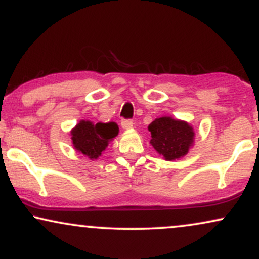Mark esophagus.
I'll list each match as a JSON object with an SVG mask.
<instances>
[{
	"instance_id": "34e87169",
	"label": "esophagus",
	"mask_w": 259,
	"mask_h": 259,
	"mask_svg": "<svg viewBox=\"0 0 259 259\" xmlns=\"http://www.w3.org/2000/svg\"><path fill=\"white\" fill-rule=\"evenodd\" d=\"M133 125H134V123H133L132 120H129V119H123V120H121V126H123V129L129 130V129H132Z\"/></svg>"
}]
</instances>
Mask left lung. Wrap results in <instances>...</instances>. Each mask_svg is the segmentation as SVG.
<instances>
[{"label":"left lung","mask_w":259,"mask_h":259,"mask_svg":"<svg viewBox=\"0 0 259 259\" xmlns=\"http://www.w3.org/2000/svg\"><path fill=\"white\" fill-rule=\"evenodd\" d=\"M151 145L165 160H175L186 156L194 146L195 130L185 120L173 117L156 118L148 125Z\"/></svg>","instance_id":"1"}]
</instances>
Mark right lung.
<instances>
[{
  "label": "right lung",
  "mask_w": 259,
  "mask_h": 259,
  "mask_svg": "<svg viewBox=\"0 0 259 259\" xmlns=\"http://www.w3.org/2000/svg\"><path fill=\"white\" fill-rule=\"evenodd\" d=\"M118 133L119 127L114 121L94 124L90 120H80L72 129L70 135L74 150L94 160L102 154Z\"/></svg>",
  "instance_id": "right-lung-1"
}]
</instances>
